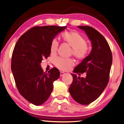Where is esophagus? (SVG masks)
Returning <instances> with one entry per match:
<instances>
[{
	"instance_id": "obj_1",
	"label": "esophagus",
	"mask_w": 124,
	"mask_h": 124,
	"mask_svg": "<svg viewBox=\"0 0 124 124\" xmlns=\"http://www.w3.org/2000/svg\"><path fill=\"white\" fill-rule=\"evenodd\" d=\"M65 73H64V72H62V71H61L60 72V77H62V76H63V75L65 74Z\"/></svg>"
}]
</instances>
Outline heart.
Masks as SVG:
<instances>
[{"mask_svg":"<svg viewBox=\"0 0 124 124\" xmlns=\"http://www.w3.org/2000/svg\"><path fill=\"white\" fill-rule=\"evenodd\" d=\"M64 40L72 47V54L78 59H83L87 56L88 49L87 41L83 36L76 31H66L62 34ZM59 46L56 39H54L50 45V51L52 54H56ZM54 65L59 69L64 71L69 70L74 65V60L61 57L56 58L54 60Z\"/></svg>","mask_w":124,"mask_h":124,"instance_id":"obj_1","label":"heart"}]
</instances>
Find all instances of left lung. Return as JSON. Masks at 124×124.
<instances>
[{
    "mask_svg": "<svg viewBox=\"0 0 124 124\" xmlns=\"http://www.w3.org/2000/svg\"><path fill=\"white\" fill-rule=\"evenodd\" d=\"M85 31L92 44V51L77 65L75 73L87 72L85 78L71 74L73 80L69 91L73 99L83 105H89L99 97L109 80L112 55L105 37L92 27L78 26Z\"/></svg>",
    "mask_w": 124,
    "mask_h": 124,
    "instance_id": "left-lung-1",
    "label": "left lung"
}]
</instances>
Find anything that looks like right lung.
Segmentation results:
<instances>
[{
  "label": "right lung",
  "instance_id": "1",
  "mask_svg": "<svg viewBox=\"0 0 124 124\" xmlns=\"http://www.w3.org/2000/svg\"><path fill=\"white\" fill-rule=\"evenodd\" d=\"M66 27L35 26L21 36L14 48L11 69L16 86L19 93L33 105H41L47 101L54 82L60 77L57 68L44 72L40 64L50 56L52 40Z\"/></svg>",
  "mask_w": 124,
  "mask_h": 124
}]
</instances>
